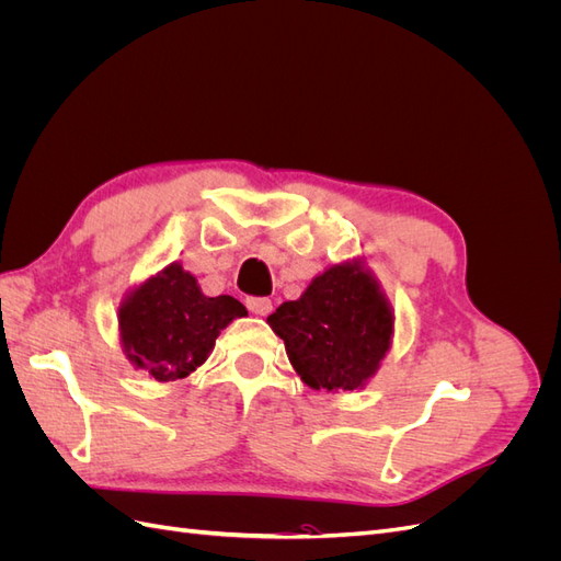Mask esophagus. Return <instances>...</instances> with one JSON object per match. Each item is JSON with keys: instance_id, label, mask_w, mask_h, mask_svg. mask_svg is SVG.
Instances as JSON below:
<instances>
[{"instance_id": "34e87169", "label": "esophagus", "mask_w": 561, "mask_h": 561, "mask_svg": "<svg viewBox=\"0 0 561 561\" xmlns=\"http://www.w3.org/2000/svg\"><path fill=\"white\" fill-rule=\"evenodd\" d=\"M245 307L254 316H266V313H271V309H274V307H271V299L268 297H248L245 299Z\"/></svg>"}]
</instances>
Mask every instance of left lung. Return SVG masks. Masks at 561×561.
Returning <instances> with one entry per match:
<instances>
[{"label": "left lung", "instance_id": "obj_1", "mask_svg": "<svg viewBox=\"0 0 561 561\" xmlns=\"http://www.w3.org/2000/svg\"><path fill=\"white\" fill-rule=\"evenodd\" d=\"M268 325L311 388H360L390 346L393 316L379 285L358 264L332 266L297 301H283Z\"/></svg>", "mask_w": 561, "mask_h": 561}]
</instances>
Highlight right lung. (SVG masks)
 I'll return each mask as SVG.
<instances>
[{
	"mask_svg": "<svg viewBox=\"0 0 561 561\" xmlns=\"http://www.w3.org/2000/svg\"><path fill=\"white\" fill-rule=\"evenodd\" d=\"M245 307L229 295L206 297L180 264L138 287L118 311L128 358L157 381L184 379L206 363L219 330Z\"/></svg>",
	"mask_w": 561,
	"mask_h": 561,
	"instance_id": "right-lung-1",
	"label": "right lung"
}]
</instances>
